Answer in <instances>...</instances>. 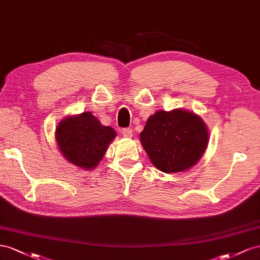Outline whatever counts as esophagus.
<instances>
[{"label":"esophagus","instance_id":"1","mask_svg":"<svg viewBox=\"0 0 260 260\" xmlns=\"http://www.w3.org/2000/svg\"><path fill=\"white\" fill-rule=\"evenodd\" d=\"M121 133H122V135H123L124 137H126V138H131V137L133 136V131H132L131 128H128V127L122 128Z\"/></svg>","mask_w":260,"mask_h":260}]
</instances>
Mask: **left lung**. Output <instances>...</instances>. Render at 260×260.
<instances>
[{
	"label": "left lung",
	"instance_id": "left-lung-1",
	"mask_svg": "<svg viewBox=\"0 0 260 260\" xmlns=\"http://www.w3.org/2000/svg\"><path fill=\"white\" fill-rule=\"evenodd\" d=\"M208 137L202 118L179 109L155 112L140 133L152 165L165 173L185 171L196 165L208 145Z\"/></svg>",
	"mask_w": 260,
	"mask_h": 260
}]
</instances>
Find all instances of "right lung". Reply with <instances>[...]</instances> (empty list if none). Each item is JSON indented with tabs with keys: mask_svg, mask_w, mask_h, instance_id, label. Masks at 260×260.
<instances>
[{
	"mask_svg": "<svg viewBox=\"0 0 260 260\" xmlns=\"http://www.w3.org/2000/svg\"><path fill=\"white\" fill-rule=\"evenodd\" d=\"M116 136L110 126H103L90 112L70 116L56 127V142L66 160L85 170L93 169Z\"/></svg>",
	"mask_w": 260,
	"mask_h": 260,
	"instance_id": "obj_1",
	"label": "right lung"
}]
</instances>
